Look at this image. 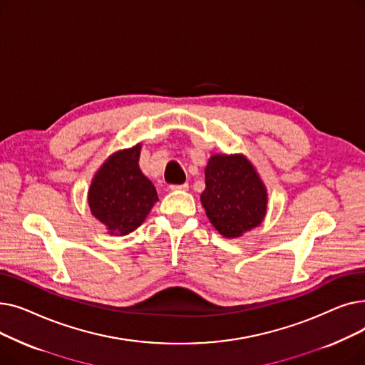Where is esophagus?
<instances>
[{"label": "esophagus", "instance_id": "obj_1", "mask_svg": "<svg viewBox=\"0 0 365 365\" xmlns=\"http://www.w3.org/2000/svg\"><path fill=\"white\" fill-rule=\"evenodd\" d=\"M171 190H187L189 189V183H182V185H171L170 186Z\"/></svg>", "mask_w": 365, "mask_h": 365}]
</instances>
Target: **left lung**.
<instances>
[{
	"instance_id": "1",
	"label": "left lung",
	"mask_w": 365,
	"mask_h": 365,
	"mask_svg": "<svg viewBox=\"0 0 365 365\" xmlns=\"http://www.w3.org/2000/svg\"><path fill=\"white\" fill-rule=\"evenodd\" d=\"M266 189L242 155H213L205 167L201 204L219 234L237 238L260 225L266 213Z\"/></svg>"
}]
</instances>
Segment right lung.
<instances>
[{"label": "right lung", "instance_id": "right-lung-1", "mask_svg": "<svg viewBox=\"0 0 365 365\" xmlns=\"http://www.w3.org/2000/svg\"><path fill=\"white\" fill-rule=\"evenodd\" d=\"M140 145L120 150L102 165L88 190V205L112 235L139 227L158 201L157 189L139 167Z\"/></svg>", "mask_w": 365, "mask_h": 365}]
</instances>
